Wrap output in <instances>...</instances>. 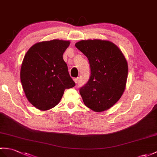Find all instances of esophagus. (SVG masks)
<instances>
[{
	"label": "esophagus",
	"instance_id": "obj_1",
	"mask_svg": "<svg viewBox=\"0 0 157 157\" xmlns=\"http://www.w3.org/2000/svg\"><path fill=\"white\" fill-rule=\"evenodd\" d=\"M78 78H74V82L75 83H78Z\"/></svg>",
	"mask_w": 157,
	"mask_h": 157
}]
</instances>
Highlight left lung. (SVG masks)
<instances>
[{"instance_id":"8db88e82","label":"left lung","mask_w":157,"mask_h":157,"mask_svg":"<svg viewBox=\"0 0 157 157\" xmlns=\"http://www.w3.org/2000/svg\"><path fill=\"white\" fill-rule=\"evenodd\" d=\"M75 45L87 57L91 69L88 82L79 90L83 103L96 112L108 110L126 88L128 67L124 56L106 40H82Z\"/></svg>"}]
</instances>
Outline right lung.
Segmentation results:
<instances>
[{
    "label": "right lung",
    "mask_w": 157,
    "mask_h": 157,
    "mask_svg": "<svg viewBox=\"0 0 157 157\" xmlns=\"http://www.w3.org/2000/svg\"><path fill=\"white\" fill-rule=\"evenodd\" d=\"M70 44L59 39L39 42L25 54L20 72L22 86L29 102L40 110L56 106L65 90L75 85L63 59Z\"/></svg>",
    "instance_id": "1"
}]
</instances>
